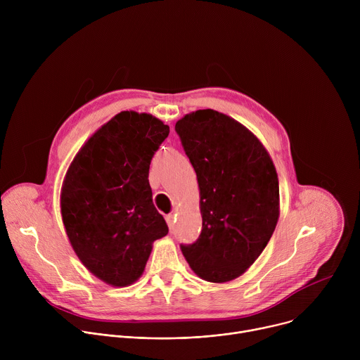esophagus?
<instances>
[{"label": "esophagus", "mask_w": 360, "mask_h": 360, "mask_svg": "<svg viewBox=\"0 0 360 360\" xmlns=\"http://www.w3.org/2000/svg\"><path fill=\"white\" fill-rule=\"evenodd\" d=\"M165 219H167V224H168L169 229H172L174 225H175V222H176V215H175V214H168V215L165 217Z\"/></svg>", "instance_id": "esophagus-1"}]
</instances>
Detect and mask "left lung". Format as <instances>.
I'll return each instance as SVG.
<instances>
[{
    "instance_id": "1",
    "label": "left lung",
    "mask_w": 360,
    "mask_h": 360,
    "mask_svg": "<svg viewBox=\"0 0 360 360\" xmlns=\"http://www.w3.org/2000/svg\"><path fill=\"white\" fill-rule=\"evenodd\" d=\"M175 131L199 185L202 231L181 250L202 279L240 276L268 245L279 218V181L268 150L248 128L214 110L186 114Z\"/></svg>"
}]
</instances>
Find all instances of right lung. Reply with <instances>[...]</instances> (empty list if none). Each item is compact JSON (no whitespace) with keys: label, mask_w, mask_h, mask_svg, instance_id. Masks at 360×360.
Segmentation results:
<instances>
[{"label":"right lung","mask_w":360,"mask_h":360,"mask_svg":"<svg viewBox=\"0 0 360 360\" xmlns=\"http://www.w3.org/2000/svg\"><path fill=\"white\" fill-rule=\"evenodd\" d=\"M169 127L122 111L79 149L61 189L63 222L79 261L101 281L128 286L143 272L153 240L168 233L148 181Z\"/></svg>","instance_id":"1"}]
</instances>
